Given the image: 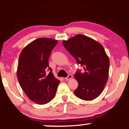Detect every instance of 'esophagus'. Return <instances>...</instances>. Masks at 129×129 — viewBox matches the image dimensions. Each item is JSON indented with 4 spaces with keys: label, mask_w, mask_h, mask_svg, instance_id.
Listing matches in <instances>:
<instances>
[{
    "label": "esophagus",
    "mask_w": 129,
    "mask_h": 129,
    "mask_svg": "<svg viewBox=\"0 0 129 129\" xmlns=\"http://www.w3.org/2000/svg\"><path fill=\"white\" fill-rule=\"evenodd\" d=\"M72 78H73V76H72V75L69 74L67 77L65 78V79H66V80H70V79H72Z\"/></svg>",
    "instance_id": "1"
}]
</instances>
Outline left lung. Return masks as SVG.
Wrapping results in <instances>:
<instances>
[{"label":"left lung","mask_w":129,"mask_h":129,"mask_svg":"<svg viewBox=\"0 0 129 129\" xmlns=\"http://www.w3.org/2000/svg\"><path fill=\"white\" fill-rule=\"evenodd\" d=\"M64 48L84 70H79L74 77L78 81L74 93L79 98L90 101L103 91L108 78L110 60L102 45L92 38L77 35L62 42Z\"/></svg>","instance_id":"left-lung-1"}]
</instances>
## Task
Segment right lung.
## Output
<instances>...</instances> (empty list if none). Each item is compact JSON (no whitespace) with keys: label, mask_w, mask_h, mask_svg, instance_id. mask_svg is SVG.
Segmentation results:
<instances>
[{"label":"right lung","mask_w":129,"mask_h":129,"mask_svg":"<svg viewBox=\"0 0 129 129\" xmlns=\"http://www.w3.org/2000/svg\"><path fill=\"white\" fill-rule=\"evenodd\" d=\"M58 40L39 38L22 49L19 57L17 78L27 97L39 105H43L55 97L60 81L55 77L49 67L50 53ZM47 69L50 70L48 75Z\"/></svg>","instance_id":"1"}]
</instances>
